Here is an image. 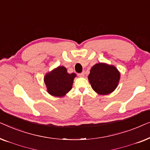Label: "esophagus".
<instances>
[{
	"mask_svg": "<svg viewBox=\"0 0 150 150\" xmlns=\"http://www.w3.org/2000/svg\"><path fill=\"white\" fill-rule=\"evenodd\" d=\"M78 76H79V77H83L84 76H85V72H84V71H83V72L78 74Z\"/></svg>",
	"mask_w": 150,
	"mask_h": 150,
	"instance_id": "1",
	"label": "esophagus"
}]
</instances>
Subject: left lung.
I'll list each match as a JSON object with an SVG mask.
<instances>
[{"label":"left lung","mask_w":150,"mask_h":150,"mask_svg":"<svg viewBox=\"0 0 150 150\" xmlns=\"http://www.w3.org/2000/svg\"><path fill=\"white\" fill-rule=\"evenodd\" d=\"M120 74L115 67L97 63L91 67L88 79L92 89L101 95H107L116 89Z\"/></svg>","instance_id":"8db88e82"}]
</instances>
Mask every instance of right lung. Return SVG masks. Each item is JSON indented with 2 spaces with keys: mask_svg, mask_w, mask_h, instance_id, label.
I'll use <instances>...</instances> for the list:
<instances>
[{
  "mask_svg": "<svg viewBox=\"0 0 150 150\" xmlns=\"http://www.w3.org/2000/svg\"><path fill=\"white\" fill-rule=\"evenodd\" d=\"M75 76L74 73H67V69L63 66L53 69L44 77L48 92L56 97L63 96L71 90Z\"/></svg>",
  "mask_w": 150,
  "mask_h": 150,
  "instance_id": "right-lung-1",
  "label": "right lung"
}]
</instances>
